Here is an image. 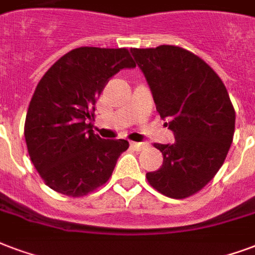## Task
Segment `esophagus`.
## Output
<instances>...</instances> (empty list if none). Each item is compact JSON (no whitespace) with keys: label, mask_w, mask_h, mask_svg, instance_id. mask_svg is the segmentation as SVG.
<instances>
[{"label":"esophagus","mask_w":255,"mask_h":255,"mask_svg":"<svg viewBox=\"0 0 255 255\" xmlns=\"http://www.w3.org/2000/svg\"><path fill=\"white\" fill-rule=\"evenodd\" d=\"M130 146L133 149H135V150H142V149H145L148 145L143 142H130Z\"/></svg>","instance_id":"34e87169"}]
</instances>
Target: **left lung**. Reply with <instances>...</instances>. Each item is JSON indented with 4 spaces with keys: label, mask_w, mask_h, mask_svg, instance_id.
Returning <instances> with one entry per match:
<instances>
[{
    "label": "left lung",
    "mask_w": 255,
    "mask_h": 255,
    "mask_svg": "<svg viewBox=\"0 0 255 255\" xmlns=\"http://www.w3.org/2000/svg\"><path fill=\"white\" fill-rule=\"evenodd\" d=\"M131 53L152 91L173 143H154L164 156L149 184L172 199L188 198L211 181L233 142L235 112L221 78L200 57L175 45Z\"/></svg>",
    "instance_id": "1"
}]
</instances>
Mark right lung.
<instances>
[{
	"instance_id": "add662e5",
	"label": "right lung",
	"mask_w": 255,
	"mask_h": 255,
	"mask_svg": "<svg viewBox=\"0 0 255 255\" xmlns=\"http://www.w3.org/2000/svg\"><path fill=\"white\" fill-rule=\"evenodd\" d=\"M135 63L126 48L80 47L44 74L25 118L26 148L44 183L79 198L110 179L126 139H103L91 129L95 103L109 79Z\"/></svg>"
}]
</instances>
